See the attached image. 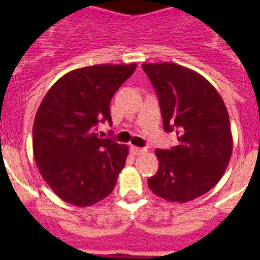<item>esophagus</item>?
<instances>
[{
    "mask_svg": "<svg viewBox=\"0 0 260 260\" xmlns=\"http://www.w3.org/2000/svg\"><path fill=\"white\" fill-rule=\"evenodd\" d=\"M131 152H132L135 156H140V154L145 153L146 148H141V147H136V146H131Z\"/></svg>",
    "mask_w": 260,
    "mask_h": 260,
    "instance_id": "34e87169",
    "label": "esophagus"
}]
</instances>
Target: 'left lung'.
<instances>
[{"label": "left lung", "mask_w": 260, "mask_h": 260, "mask_svg": "<svg viewBox=\"0 0 260 260\" xmlns=\"http://www.w3.org/2000/svg\"><path fill=\"white\" fill-rule=\"evenodd\" d=\"M161 107L164 128L179 145L156 149L159 169L149 177L154 195L187 203L210 191L233 152L229 114L216 89L203 75L175 62L142 64Z\"/></svg>", "instance_id": "8db88e82"}]
</instances>
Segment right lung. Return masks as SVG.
<instances>
[{"mask_svg":"<svg viewBox=\"0 0 260 260\" xmlns=\"http://www.w3.org/2000/svg\"><path fill=\"white\" fill-rule=\"evenodd\" d=\"M137 64L80 68L44 96L32 127L35 162L51 190L67 203L90 206L113 191L128 147L96 133L112 124L111 101Z\"/></svg>","mask_w":260,"mask_h":260,"instance_id":"add662e5","label":"right lung"}]
</instances>
